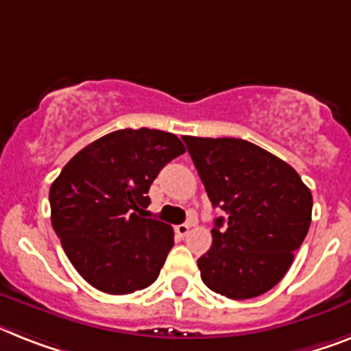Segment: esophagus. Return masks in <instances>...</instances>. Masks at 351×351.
Wrapping results in <instances>:
<instances>
[{
  "label": "esophagus",
  "mask_w": 351,
  "mask_h": 351,
  "mask_svg": "<svg viewBox=\"0 0 351 351\" xmlns=\"http://www.w3.org/2000/svg\"><path fill=\"white\" fill-rule=\"evenodd\" d=\"M190 228H192V224H190V222H184V224H179V226H176V228H173V231H176V234H178V237H186L188 234V231H190Z\"/></svg>",
  "instance_id": "obj_1"
}]
</instances>
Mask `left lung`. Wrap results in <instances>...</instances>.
Returning <instances> with one entry per match:
<instances>
[{
  "label": "left lung",
  "instance_id": "8db88e82",
  "mask_svg": "<svg viewBox=\"0 0 351 351\" xmlns=\"http://www.w3.org/2000/svg\"><path fill=\"white\" fill-rule=\"evenodd\" d=\"M219 217L213 244L197 260L204 285L230 300L271 291L291 267L312 221V193L298 172L239 138L184 136Z\"/></svg>",
  "mask_w": 351,
  "mask_h": 351
}]
</instances>
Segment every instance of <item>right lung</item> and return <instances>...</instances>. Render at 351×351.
Returning a JSON list of instances; mask_svg holds the SVG:
<instances>
[{
	"mask_svg": "<svg viewBox=\"0 0 351 351\" xmlns=\"http://www.w3.org/2000/svg\"><path fill=\"white\" fill-rule=\"evenodd\" d=\"M186 149L158 129H121L69 159L51 182V226L78 274L107 294H130L156 282L173 230L145 219L159 170Z\"/></svg>",
	"mask_w": 351,
	"mask_h": 351,
	"instance_id": "1",
	"label": "right lung"
}]
</instances>
